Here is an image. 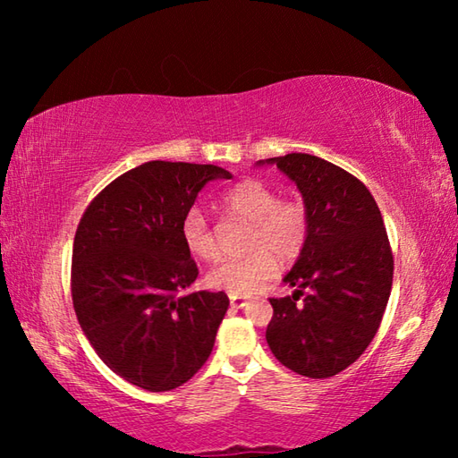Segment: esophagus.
<instances>
[{"label": "esophagus", "instance_id": "34e87169", "mask_svg": "<svg viewBox=\"0 0 458 458\" xmlns=\"http://www.w3.org/2000/svg\"><path fill=\"white\" fill-rule=\"evenodd\" d=\"M230 305L234 309H242L248 305V301H246V297H230Z\"/></svg>", "mask_w": 458, "mask_h": 458}]
</instances>
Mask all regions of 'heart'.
<instances>
[{"label":"heart","mask_w":458,"mask_h":458,"mask_svg":"<svg viewBox=\"0 0 458 458\" xmlns=\"http://www.w3.org/2000/svg\"><path fill=\"white\" fill-rule=\"evenodd\" d=\"M222 210L230 218L250 222L244 257L226 259L208 273L212 289L234 297L250 294L273 278L281 262L301 257L311 232V216L303 199L281 198L278 191L259 180H244L224 193ZM182 242L191 257L212 262L218 259V238L204 212L190 208L182 218Z\"/></svg>","instance_id":"b5f03b06"}]
</instances>
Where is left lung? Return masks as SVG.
I'll use <instances>...</instances> for the list:
<instances>
[{
	"instance_id": "8db88e82",
	"label": "left lung",
	"mask_w": 458,
	"mask_h": 458,
	"mask_svg": "<svg viewBox=\"0 0 458 458\" xmlns=\"http://www.w3.org/2000/svg\"><path fill=\"white\" fill-rule=\"evenodd\" d=\"M297 183L311 232L270 299L267 341L275 358L305 377H331L368 350L392 291L394 257L382 214L358 177L309 153L268 159Z\"/></svg>"
}]
</instances>
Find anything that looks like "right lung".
Instances as JSON below:
<instances>
[{"label": "right lung", "instance_id": "obj_1", "mask_svg": "<svg viewBox=\"0 0 458 458\" xmlns=\"http://www.w3.org/2000/svg\"><path fill=\"white\" fill-rule=\"evenodd\" d=\"M218 165L147 161L100 190L72 246L71 291L84 335L114 374L149 392L182 386L210 358L228 294L198 291L182 218Z\"/></svg>", "mask_w": 458, "mask_h": 458}]
</instances>
